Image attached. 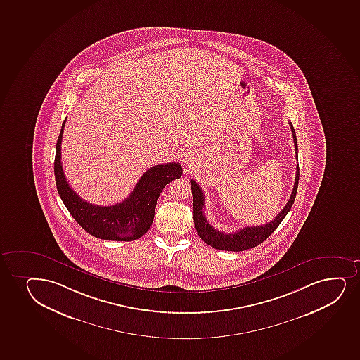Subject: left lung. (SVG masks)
Returning a JSON list of instances; mask_svg holds the SVG:
<instances>
[{
	"mask_svg": "<svg viewBox=\"0 0 360 360\" xmlns=\"http://www.w3.org/2000/svg\"><path fill=\"white\" fill-rule=\"evenodd\" d=\"M290 129L293 133L294 145H295V153L297 155V141L295 131H294L293 124L290 122ZM297 184H299V165H297V174H295V181H294L293 191L292 195L285 207L282 209L281 212L266 224L263 226H255V227H245L236 233H224V231H217L207 222V217L204 215V193L195 180H191V187H192V197H193V219H195V229L200 239L210 245L211 248L216 250H222V251H245L248 248H256L262 244L268 236L276 229L282 219H285V215L290 212V207H293L294 199L297 195Z\"/></svg>",
	"mask_w": 360,
	"mask_h": 360,
	"instance_id": "left-lung-1",
	"label": "left lung"
}]
</instances>
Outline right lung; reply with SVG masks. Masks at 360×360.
<instances>
[{"mask_svg": "<svg viewBox=\"0 0 360 360\" xmlns=\"http://www.w3.org/2000/svg\"><path fill=\"white\" fill-rule=\"evenodd\" d=\"M63 121L61 132L56 143L54 173L58 192L67 210L80 227L98 238L112 241H132L139 239L149 231L153 224L155 209L162 190L167 184L182 175L180 163L172 162L155 165L146 170L136 182L132 193L110 207L95 205L80 198L67 182L61 165V141H63Z\"/></svg>", "mask_w": 360, "mask_h": 360, "instance_id": "add662e5", "label": "right lung"}]
</instances>
